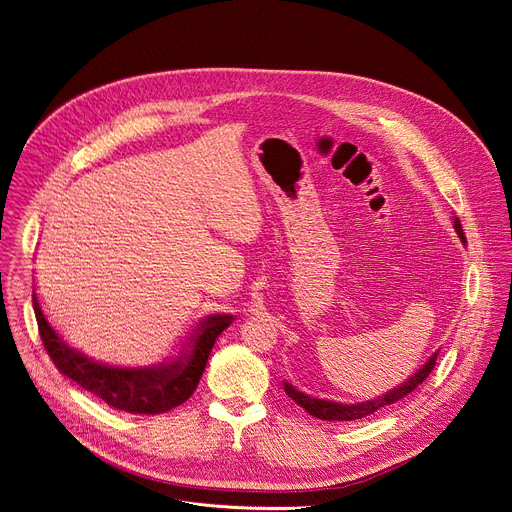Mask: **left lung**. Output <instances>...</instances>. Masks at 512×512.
I'll use <instances>...</instances> for the list:
<instances>
[{"label":"left lung","instance_id":"1","mask_svg":"<svg viewBox=\"0 0 512 512\" xmlns=\"http://www.w3.org/2000/svg\"><path fill=\"white\" fill-rule=\"evenodd\" d=\"M454 229L458 231L460 239L464 241L466 237H464V231H462V225H460L458 218L454 221ZM435 358H437V352L423 364V367H421L411 379H407V381H405L401 387H397L395 391H391V393H387V395H383V397H379V399H375V401L360 403V405H342V403H332V401H324V399H314V397H308V395L296 391L289 383H283V389H285V393H287L291 399H294L300 407H304L310 415H314V417H318V419H326V421H354V419L367 417V415L375 413L377 409L387 407V405H391V403L403 399V397L409 395L413 389H417V387L429 377V373L433 371Z\"/></svg>","mask_w":512,"mask_h":512}]
</instances>
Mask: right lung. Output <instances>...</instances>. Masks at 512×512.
Here are the masks:
<instances>
[{
  "instance_id": "1",
  "label": "right lung",
  "mask_w": 512,
  "mask_h": 512,
  "mask_svg": "<svg viewBox=\"0 0 512 512\" xmlns=\"http://www.w3.org/2000/svg\"><path fill=\"white\" fill-rule=\"evenodd\" d=\"M32 304L42 344L54 367L109 407L135 415H158L182 405L196 391L216 338L233 322V316L227 314L210 316L196 330L192 352H184L170 364L154 369H115L68 348L46 322L36 294H32Z\"/></svg>"
}]
</instances>
